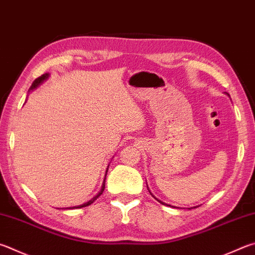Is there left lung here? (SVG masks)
Masks as SVG:
<instances>
[{"label":"left lung","instance_id":"obj_1","mask_svg":"<svg viewBox=\"0 0 255 255\" xmlns=\"http://www.w3.org/2000/svg\"><path fill=\"white\" fill-rule=\"evenodd\" d=\"M226 95H228V96H229V94H226ZM146 184H147V183H146ZM147 188H148V186H147ZM148 191H149V189H148ZM149 193H150V191H149ZM150 194H151V193H150ZM151 195H152V194H151ZM152 197H155V196H154V195H152ZM155 198H156V197H155ZM156 200H157V201H158V202L160 203V204H163V205H168V204H166V203H164V202H161V201H159V200H158V198H156ZM168 206H170V205H168ZM172 207H175V206H172ZM195 207H197V206H194V208H195ZM191 208H193V207H191ZM191 208H188V210H191Z\"/></svg>","mask_w":255,"mask_h":255}]
</instances>
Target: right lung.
I'll return each instance as SVG.
<instances>
[{
    "label": "right lung",
    "mask_w": 255,
    "mask_h": 255,
    "mask_svg": "<svg viewBox=\"0 0 255 255\" xmlns=\"http://www.w3.org/2000/svg\"><path fill=\"white\" fill-rule=\"evenodd\" d=\"M49 77H50L49 73H44V75H42L41 77H39L38 79H35V80L33 81V83H32V86H31V88H30V90H29V91H33L34 89H36V88H38L39 86L42 85V83H43L45 80H48V79H49ZM108 167H109V166H108ZM107 172H108V168H107V170H106V175H105V179H104L103 186H101V189H100L99 193L97 194L96 196L92 197L90 201H88V202H86V203H83V204H81V205L72 206V207H66L67 210H69V208H81V207H86V206H88V205L92 204V203H94V202L97 200V198H98V197L101 195V194L104 193V189H105V183H106V176H107ZM60 210H61V208H60Z\"/></svg>",
    "instance_id": "right-lung-1"
}]
</instances>
